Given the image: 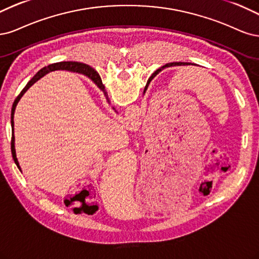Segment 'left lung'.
<instances>
[{
  "label": "left lung",
  "mask_w": 259,
  "mask_h": 259,
  "mask_svg": "<svg viewBox=\"0 0 259 259\" xmlns=\"http://www.w3.org/2000/svg\"><path fill=\"white\" fill-rule=\"evenodd\" d=\"M190 64H193V63H190V62H171V63H168V64H165V65L161 66V68L158 69L154 74H158V72H160L161 69L170 68V66H181V65H190Z\"/></svg>",
  "instance_id": "8db88e82"
}]
</instances>
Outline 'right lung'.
<instances>
[{"label":"right lung","instance_id":"add662e5","mask_svg":"<svg viewBox=\"0 0 259 259\" xmlns=\"http://www.w3.org/2000/svg\"><path fill=\"white\" fill-rule=\"evenodd\" d=\"M69 71V72H73V73H77V74H82V75H86V76H88L91 80H93L95 84L97 85V87L102 91L103 95L105 96L106 98V101L108 102V97H107V93L105 91V87L104 85L102 84V80L101 78H100L99 74L91 68V66L85 64V63H81V62H75V61H63V62H57V63H53L51 65H48L47 68L45 66V68L41 69L39 72L36 73V75L34 77H33L28 84L27 86L24 87L22 89L21 93L19 94V96L16 98V100L13 103V107H12V114H11V122H12V142H11V149H12V155H13V159L15 161V163L17 164L18 169L21 171V168L19 165V162H18V159H17V156H16V149H15V136H14V114H15V110H16V106H17L19 100L21 99V97L24 95V93L34 84V82H36L39 78H41L44 76V75H46L47 73L49 72H53V71ZM154 76H156V74H153ZM154 76H152V78H154ZM152 80V79H151ZM149 80V81H151ZM148 81V82H149ZM114 110V108H113Z\"/></svg>","mask_w":259,"mask_h":259}]
</instances>
